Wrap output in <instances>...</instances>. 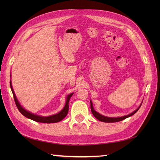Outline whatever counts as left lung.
Wrapping results in <instances>:
<instances>
[{
	"label": "left lung",
	"instance_id": "8db88e82",
	"mask_svg": "<svg viewBox=\"0 0 160 160\" xmlns=\"http://www.w3.org/2000/svg\"><path fill=\"white\" fill-rule=\"evenodd\" d=\"M90 103H91V112L92 113H93V115H94V117L98 119V120L101 121V122H106V123H114V122H120V121H122V120H124L125 119H126L129 117H130V116H132L133 115H134L135 113L137 112V111H138V109H139V108L141 107V105L139 106V107L135 110L134 111L133 113H130L129 115H125V116H123V117H121V118H109V117H105V116H103L102 115L99 114V113L97 112V111H95L93 109V104H92V102L91 101H90Z\"/></svg>",
	"mask_w": 160,
	"mask_h": 160
}]
</instances>
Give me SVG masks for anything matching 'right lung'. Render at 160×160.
I'll list each match as a JSON object with an SVG mask.
<instances>
[{
  "label": "right lung",
  "mask_w": 160,
  "mask_h": 160,
  "mask_svg": "<svg viewBox=\"0 0 160 160\" xmlns=\"http://www.w3.org/2000/svg\"><path fill=\"white\" fill-rule=\"evenodd\" d=\"M10 85H11V89L12 92V95H13V98L14 99V102H15V104L17 105V107L18 109V111L25 116V117L31 119L35 122H41V123H57L59 122L60 121H61L62 119H64L66 115L68 113V111H69V102L70 98H71V96L73 95V93H71L67 96V101H66V103L64 108L62 109L59 113H58L57 114L53 115L51 116H49V117H42V116H39L37 115H35L33 113H31L30 112H28L27 110H25L22 107H21V105L19 103L18 101L16 95L14 94V92L12 89V85H11V81H10Z\"/></svg>",
  "instance_id": "obj_1"
}]
</instances>
